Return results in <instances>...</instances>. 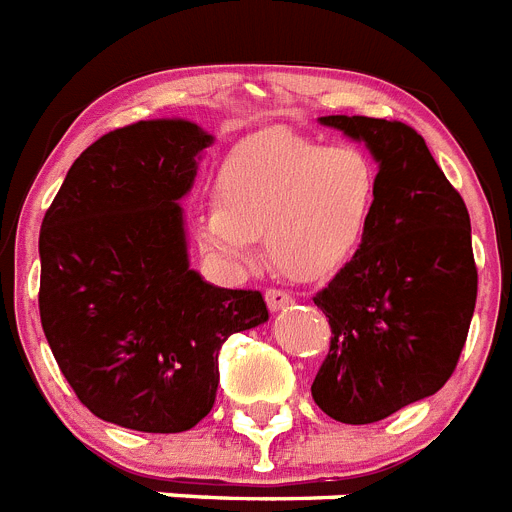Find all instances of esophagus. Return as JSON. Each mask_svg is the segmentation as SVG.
<instances>
[{"label":"esophagus","mask_w":512,"mask_h":512,"mask_svg":"<svg viewBox=\"0 0 512 512\" xmlns=\"http://www.w3.org/2000/svg\"><path fill=\"white\" fill-rule=\"evenodd\" d=\"M288 304H293V296L290 293H285V290H267V306L272 309V312H280V309H285Z\"/></svg>","instance_id":"obj_1"}]
</instances>
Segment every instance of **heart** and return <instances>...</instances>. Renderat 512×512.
Here are the masks:
<instances>
[{"label": "heart", "mask_w": 512, "mask_h": 512, "mask_svg": "<svg viewBox=\"0 0 512 512\" xmlns=\"http://www.w3.org/2000/svg\"><path fill=\"white\" fill-rule=\"evenodd\" d=\"M378 166L357 145L290 129L248 137L222 161L219 206L198 214V240L219 264L251 267L256 235L282 275L317 282L357 259L378 211Z\"/></svg>", "instance_id": "obj_1"}]
</instances>
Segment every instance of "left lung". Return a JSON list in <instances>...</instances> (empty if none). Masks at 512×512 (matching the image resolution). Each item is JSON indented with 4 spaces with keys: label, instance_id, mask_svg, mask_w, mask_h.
Wrapping results in <instances>:
<instances>
[{
    "label": "left lung",
    "instance_id": "1",
    "mask_svg": "<svg viewBox=\"0 0 512 512\" xmlns=\"http://www.w3.org/2000/svg\"><path fill=\"white\" fill-rule=\"evenodd\" d=\"M320 124L365 142L380 195L365 248L314 296L333 338L312 396L338 423H378L455 372L478 290L470 216L407 124L367 116Z\"/></svg>",
    "mask_w": 512,
    "mask_h": 512
}]
</instances>
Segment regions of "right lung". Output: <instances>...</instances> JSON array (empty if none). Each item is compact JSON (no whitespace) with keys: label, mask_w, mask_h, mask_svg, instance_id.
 Segmentation results:
<instances>
[{"label":"right lung","mask_w":512,"mask_h":512,"mask_svg":"<svg viewBox=\"0 0 512 512\" xmlns=\"http://www.w3.org/2000/svg\"><path fill=\"white\" fill-rule=\"evenodd\" d=\"M214 134L185 118L102 134L65 174L39 232V314L57 367L100 420L179 433L206 418L219 349L269 320L259 290L190 267L185 211Z\"/></svg>","instance_id":"1"}]
</instances>
